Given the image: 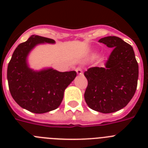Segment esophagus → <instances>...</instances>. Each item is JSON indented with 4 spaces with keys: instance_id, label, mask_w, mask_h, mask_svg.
I'll list each match as a JSON object with an SVG mask.
<instances>
[{
    "instance_id": "obj_1",
    "label": "esophagus",
    "mask_w": 148,
    "mask_h": 148,
    "mask_svg": "<svg viewBox=\"0 0 148 148\" xmlns=\"http://www.w3.org/2000/svg\"><path fill=\"white\" fill-rule=\"evenodd\" d=\"M75 71H76V73H78V75H82V74H83L82 69L81 67H77L76 69H75Z\"/></svg>"
}]
</instances>
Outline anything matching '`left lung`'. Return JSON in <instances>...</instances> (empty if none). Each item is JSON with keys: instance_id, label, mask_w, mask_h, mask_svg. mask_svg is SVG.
<instances>
[{"instance_id": "8db88e82", "label": "left lung", "mask_w": 148, "mask_h": 148, "mask_svg": "<svg viewBox=\"0 0 148 148\" xmlns=\"http://www.w3.org/2000/svg\"><path fill=\"white\" fill-rule=\"evenodd\" d=\"M113 48L104 67L93 66L84 72L88 84L84 99L89 108L110 113L125 108L135 94L138 65L131 45L116 36L101 38Z\"/></svg>"}]
</instances>
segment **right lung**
I'll return each instance as SVG.
<instances>
[{"label": "right lung", "mask_w": 148, "mask_h": 148, "mask_svg": "<svg viewBox=\"0 0 148 148\" xmlns=\"http://www.w3.org/2000/svg\"><path fill=\"white\" fill-rule=\"evenodd\" d=\"M55 40L32 35L17 47L7 67V80L13 99L21 108L35 113L56 110L61 104L64 92L74 80L76 72H58L53 69L34 71L27 65V57L38 44Z\"/></svg>", "instance_id": "add662e5"}]
</instances>
